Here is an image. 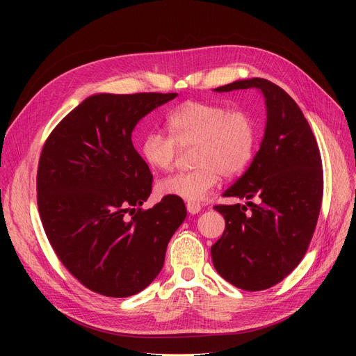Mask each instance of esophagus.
<instances>
[{
	"instance_id": "1",
	"label": "esophagus",
	"mask_w": 356,
	"mask_h": 356,
	"mask_svg": "<svg viewBox=\"0 0 356 356\" xmlns=\"http://www.w3.org/2000/svg\"><path fill=\"white\" fill-rule=\"evenodd\" d=\"M200 209H202V207L199 203H196V202H187V211L190 212V213H199L200 212Z\"/></svg>"
}]
</instances>
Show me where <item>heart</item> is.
I'll list each match as a JSON object with an SVG mask.
<instances>
[{"label":"heart","instance_id":"1","mask_svg":"<svg viewBox=\"0 0 356 356\" xmlns=\"http://www.w3.org/2000/svg\"><path fill=\"white\" fill-rule=\"evenodd\" d=\"M169 135L148 132L141 143L144 160L153 169L175 168L181 149L195 148L196 169L170 175L157 184L161 196L199 202L221 177H234L250 165L257 147L254 118L221 104L188 101L168 115Z\"/></svg>","mask_w":356,"mask_h":356}]
</instances>
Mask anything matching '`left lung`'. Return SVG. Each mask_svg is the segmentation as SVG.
<instances>
[{
  "mask_svg": "<svg viewBox=\"0 0 356 356\" xmlns=\"http://www.w3.org/2000/svg\"><path fill=\"white\" fill-rule=\"evenodd\" d=\"M258 89L266 99L264 138L251 166L224 191L246 204L213 207L225 220L211 246L215 270L245 291L267 289L305 257L324 193V172L314 132L296 101L264 79L239 80L217 92Z\"/></svg>",
  "mask_w": 356,
  "mask_h": 356,
  "instance_id": "8db88e82",
  "label": "left lung"
}]
</instances>
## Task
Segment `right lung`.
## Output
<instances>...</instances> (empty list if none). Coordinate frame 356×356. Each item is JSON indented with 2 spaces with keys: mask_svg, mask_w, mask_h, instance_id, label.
Instances as JSON below:
<instances>
[{
  "mask_svg": "<svg viewBox=\"0 0 356 356\" xmlns=\"http://www.w3.org/2000/svg\"><path fill=\"white\" fill-rule=\"evenodd\" d=\"M177 93H99L63 117L42 147L37 203L60 263L106 297L152 284L165 263L186 204L165 196L149 209L153 175L132 144L136 123Z\"/></svg>",
  "mask_w": 356,
  "mask_h": 356,
  "instance_id": "right-lung-1",
  "label": "right lung"
}]
</instances>
